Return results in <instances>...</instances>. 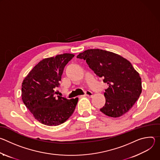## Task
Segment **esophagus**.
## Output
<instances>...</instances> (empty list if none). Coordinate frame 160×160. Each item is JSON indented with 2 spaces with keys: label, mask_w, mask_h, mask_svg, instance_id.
Here are the masks:
<instances>
[{
  "label": "esophagus",
  "mask_w": 160,
  "mask_h": 160,
  "mask_svg": "<svg viewBox=\"0 0 160 160\" xmlns=\"http://www.w3.org/2000/svg\"><path fill=\"white\" fill-rule=\"evenodd\" d=\"M85 95L89 97V98H92V92H90V91H89V90H87L85 92Z\"/></svg>",
  "instance_id": "34e87169"
}]
</instances>
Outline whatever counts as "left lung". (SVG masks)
<instances>
[{
	"label": "left lung",
	"instance_id": "obj_1",
	"mask_svg": "<svg viewBox=\"0 0 160 160\" xmlns=\"http://www.w3.org/2000/svg\"><path fill=\"white\" fill-rule=\"evenodd\" d=\"M77 58L85 60L109 86L104 94L106 103L100 111L112 118L127 112L142 92L141 78L130 62L117 54L99 49H88Z\"/></svg>",
	"mask_w": 160,
	"mask_h": 160
}]
</instances>
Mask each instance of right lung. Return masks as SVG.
I'll return each instance as SVG.
<instances>
[{"label":"right lung","mask_w":160,"mask_h":160,"mask_svg":"<svg viewBox=\"0 0 160 160\" xmlns=\"http://www.w3.org/2000/svg\"><path fill=\"white\" fill-rule=\"evenodd\" d=\"M74 54L65 53L40 61L22 83L21 97L26 107L40 123L57 126L74 112L78 98L67 99L56 96L64 68Z\"/></svg>","instance_id":"1"}]
</instances>
